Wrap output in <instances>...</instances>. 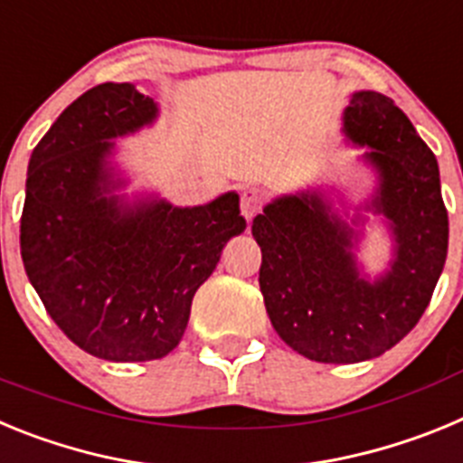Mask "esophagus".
Instances as JSON below:
<instances>
[{
  "label": "esophagus",
  "mask_w": 463,
  "mask_h": 463,
  "mask_svg": "<svg viewBox=\"0 0 463 463\" xmlns=\"http://www.w3.org/2000/svg\"><path fill=\"white\" fill-rule=\"evenodd\" d=\"M264 203H267V192L261 190V187H250L241 196V213L245 215V220H252L261 211Z\"/></svg>",
  "instance_id": "obj_1"
}]
</instances>
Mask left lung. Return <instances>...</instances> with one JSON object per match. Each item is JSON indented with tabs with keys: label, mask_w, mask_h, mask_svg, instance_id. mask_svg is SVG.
Segmentation results:
<instances>
[{
	"label": "left lung",
	"mask_w": 463,
	"mask_h": 463,
	"mask_svg": "<svg viewBox=\"0 0 463 463\" xmlns=\"http://www.w3.org/2000/svg\"><path fill=\"white\" fill-rule=\"evenodd\" d=\"M345 134L369 146L383 183L375 211L396 236L392 271L359 278L353 229L329 215L320 194L285 196L252 220L261 248L260 289L278 336L322 364L380 357L420 322L448 257V208L436 155L384 94L357 92Z\"/></svg>",
	"instance_id": "obj_1"
}]
</instances>
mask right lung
Masks as SVG:
<instances>
[{
    "mask_svg": "<svg viewBox=\"0 0 463 463\" xmlns=\"http://www.w3.org/2000/svg\"><path fill=\"white\" fill-rule=\"evenodd\" d=\"M155 113L132 83L97 85L52 122L27 169L24 271L67 338L109 362L169 354L185 334L194 292L245 229L234 192L206 206L153 202L137 211L101 194L109 138L148 125Z\"/></svg>",
    "mask_w": 463,
    "mask_h": 463,
    "instance_id": "right-lung-1",
    "label": "right lung"
}]
</instances>
